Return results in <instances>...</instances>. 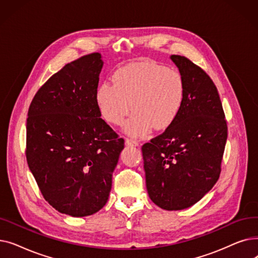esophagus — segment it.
I'll list each match as a JSON object with an SVG mask.
<instances>
[{
	"label": "esophagus",
	"mask_w": 258,
	"mask_h": 258,
	"mask_svg": "<svg viewBox=\"0 0 258 258\" xmlns=\"http://www.w3.org/2000/svg\"><path fill=\"white\" fill-rule=\"evenodd\" d=\"M125 144L130 145V146H138L139 142L136 141V140H134V139H131V138H126L125 139Z\"/></svg>",
	"instance_id": "34e87169"
}]
</instances>
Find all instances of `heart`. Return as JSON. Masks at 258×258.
I'll return each instance as SVG.
<instances>
[{
  "label": "heart",
  "mask_w": 258,
  "mask_h": 258,
  "mask_svg": "<svg viewBox=\"0 0 258 258\" xmlns=\"http://www.w3.org/2000/svg\"><path fill=\"white\" fill-rule=\"evenodd\" d=\"M185 96V81L179 71L141 61L117 69L112 83L105 81L97 88L95 100L101 117L113 125H121L133 110L125 132L134 137H145L153 127L162 131L173 124Z\"/></svg>",
  "instance_id": "1"
}]
</instances>
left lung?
<instances>
[{
  "label": "left lung",
  "mask_w": 258,
  "mask_h": 258,
  "mask_svg": "<svg viewBox=\"0 0 258 258\" xmlns=\"http://www.w3.org/2000/svg\"><path fill=\"white\" fill-rule=\"evenodd\" d=\"M184 78L182 111L142 146L148 196L165 210L195 205L218 182L228 136L220 95L208 74L185 56L171 55Z\"/></svg>",
  "instance_id": "1"
}]
</instances>
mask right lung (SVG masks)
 Listing matches in <instances>:
<instances>
[{
	"label": "right lung",
	"instance_id": "obj_1",
	"mask_svg": "<svg viewBox=\"0 0 258 258\" xmlns=\"http://www.w3.org/2000/svg\"><path fill=\"white\" fill-rule=\"evenodd\" d=\"M102 66L98 52L67 63L36 92L27 118L28 166L44 199L71 216L106 204L124 147L95 100Z\"/></svg>",
	"mask_w": 258,
	"mask_h": 258
}]
</instances>
